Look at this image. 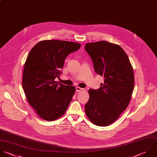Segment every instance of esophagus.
Masks as SVG:
<instances>
[{
  "instance_id": "34e87169",
  "label": "esophagus",
  "mask_w": 157,
  "mask_h": 157,
  "mask_svg": "<svg viewBox=\"0 0 157 157\" xmlns=\"http://www.w3.org/2000/svg\"><path fill=\"white\" fill-rule=\"evenodd\" d=\"M83 90H84V89H82V88H81V87H76V90L77 92H80V91H82Z\"/></svg>"
}]
</instances>
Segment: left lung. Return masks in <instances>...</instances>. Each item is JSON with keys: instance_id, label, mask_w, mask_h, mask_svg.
Masks as SVG:
<instances>
[{"instance_id": "8db88e82", "label": "left lung", "mask_w": 157, "mask_h": 157, "mask_svg": "<svg viewBox=\"0 0 157 157\" xmlns=\"http://www.w3.org/2000/svg\"><path fill=\"white\" fill-rule=\"evenodd\" d=\"M84 49L95 71L104 78L99 89L89 90L85 112L94 124L108 126L118 119L130 101L135 82L133 67L125 52L117 44L100 41L87 43Z\"/></svg>"}]
</instances>
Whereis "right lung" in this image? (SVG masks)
Returning <instances> with one entry per match:
<instances>
[{
  "instance_id": "right-lung-1",
  "label": "right lung",
  "mask_w": 157,
  "mask_h": 157,
  "mask_svg": "<svg viewBox=\"0 0 157 157\" xmlns=\"http://www.w3.org/2000/svg\"><path fill=\"white\" fill-rule=\"evenodd\" d=\"M81 44L57 40L38 42L30 51L22 76V88L30 105L43 119L54 121L65 113L75 87L55 81L67 56Z\"/></svg>"
}]
</instances>
